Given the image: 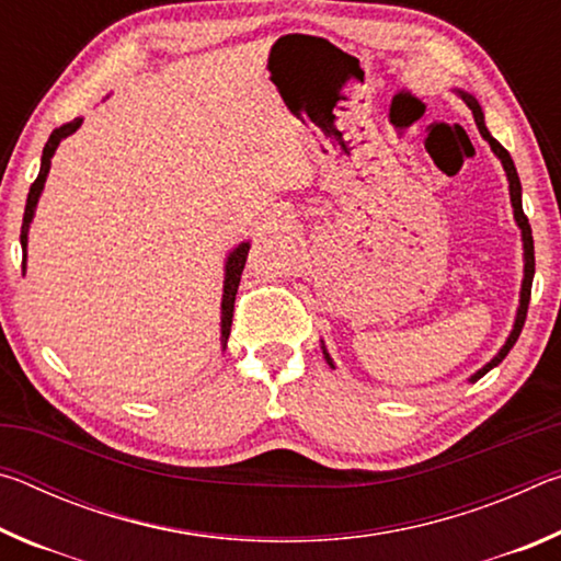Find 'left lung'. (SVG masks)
<instances>
[{
    "label": "left lung",
    "instance_id": "left-lung-1",
    "mask_svg": "<svg viewBox=\"0 0 561 561\" xmlns=\"http://www.w3.org/2000/svg\"><path fill=\"white\" fill-rule=\"evenodd\" d=\"M458 93L462 96V101L468 103V106H470L472 116H474V123H478L480 136L488 140L490 148H492V153H495V156L500 158L502 168H505L507 180H510V201H512V210H515V220H517L519 230H522V247H525V279H522L519 309H517V317H515V327H512L510 336H507V341H505V346H502V348L497 351V356L492 358L490 364L482 366L478 374L470 376V381L474 383V381H478V378L485 376V374L490 371V368H495V366L500 364V360L510 354V348L515 346V341H517V339H519V334H522V327H525L527 307H529V294H531V279H535V240H531V227H529L527 215H525V210H522V185H519V175H517V168H515V163H512V158H510L507 150L502 148V146L497 144V140L490 136V130H488V126H485V116H482L480 103L474 101V99L470 96V93H465V91H458ZM321 348H324V346H321ZM324 358H327V364H329L331 368H334V360H331V356L327 354V348H324Z\"/></svg>",
    "mask_w": 561,
    "mask_h": 561
}]
</instances>
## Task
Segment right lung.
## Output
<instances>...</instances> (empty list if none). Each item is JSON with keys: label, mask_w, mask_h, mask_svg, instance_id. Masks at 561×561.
Returning a JSON list of instances; mask_svg holds the SVG:
<instances>
[{"label": "right lung", "mask_w": 561, "mask_h": 561, "mask_svg": "<svg viewBox=\"0 0 561 561\" xmlns=\"http://www.w3.org/2000/svg\"><path fill=\"white\" fill-rule=\"evenodd\" d=\"M83 123V118H73L71 123H64V126L56 128L49 140H46L44 146V153H42V168H39V175L30 187V195H26V207H24V220H22V252H24V262H26V240H30V225L34 220V210H36V203H39V195L44 190L46 183V175H49V168H51V158L56 153V148H59L61 140L66 136H71V133L79 130V126ZM247 252H250V242H242L237 244L234 250L230 252V257L225 262V289H222V321H220V331H222V348L227 346V339H230V327H232V311H234V294L237 287H240V277H242V270H244V262H247ZM22 262V267H24Z\"/></svg>", "instance_id": "add662e5"}]
</instances>
